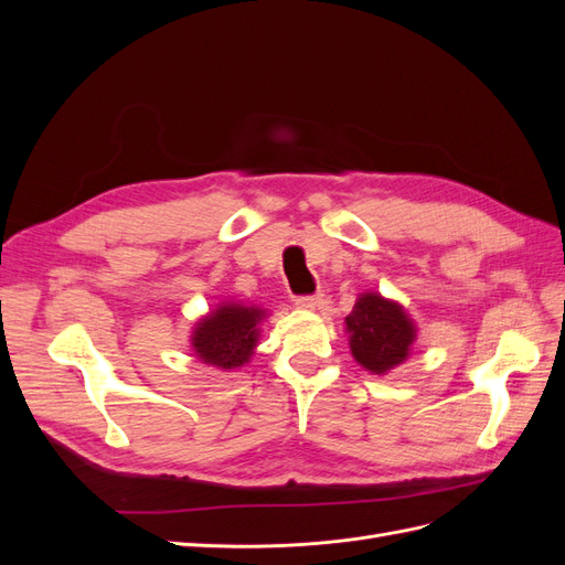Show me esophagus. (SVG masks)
Returning a JSON list of instances; mask_svg holds the SVG:
<instances>
[{"instance_id": "34e87169", "label": "esophagus", "mask_w": 565, "mask_h": 565, "mask_svg": "<svg viewBox=\"0 0 565 565\" xmlns=\"http://www.w3.org/2000/svg\"><path fill=\"white\" fill-rule=\"evenodd\" d=\"M318 303H320V297H318V295H301V297H295V306H297V309L313 311Z\"/></svg>"}]
</instances>
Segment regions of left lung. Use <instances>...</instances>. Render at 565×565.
<instances>
[{
  "mask_svg": "<svg viewBox=\"0 0 565 565\" xmlns=\"http://www.w3.org/2000/svg\"><path fill=\"white\" fill-rule=\"evenodd\" d=\"M347 330L353 358L374 374L401 365L415 339L413 322L401 306L380 295H363L355 301L351 316H347Z\"/></svg>",
  "mask_w": 565,
  "mask_h": 565,
  "instance_id": "8db88e82",
  "label": "left lung"
}]
</instances>
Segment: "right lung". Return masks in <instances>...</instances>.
Segmentation results:
<instances>
[{
	"mask_svg": "<svg viewBox=\"0 0 565 565\" xmlns=\"http://www.w3.org/2000/svg\"><path fill=\"white\" fill-rule=\"evenodd\" d=\"M262 316L264 311L259 309L228 303L198 322L193 349L200 361L224 370L241 367L256 347V334H259L256 322Z\"/></svg>",
	"mask_w": 565,
	"mask_h": 565,
	"instance_id": "obj_1",
	"label": "right lung"
}]
</instances>
